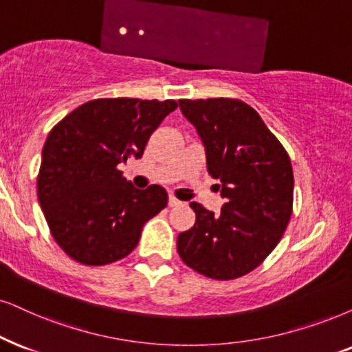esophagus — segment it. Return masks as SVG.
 <instances>
[{"label": "esophagus", "instance_id": "obj_1", "mask_svg": "<svg viewBox=\"0 0 352 352\" xmlns=\"http://www.w3.org/2000/svg\"><path fill=\"white\" fill-rule=\"evenodd\" d=\"M180 204H182V201H180V199H177L175 197L168 198V206H170V208H173V206H180Z\"/></svg>", "mask_w": 352, "mask_h": 352}]
</instances>
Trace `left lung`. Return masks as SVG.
<instances>
[{"mask_svg": "<svg viewBox=\"0 0 352 352\" xmlns=\"http://www.w3.org/2000/svg\"><path fill=\"white\" fill-rule=\"evenodd\" d=\"M197 128L206 167L226 198L221 214L190 203L197 222L179 234L184 263L214 279L255 270L281 240L292 214L291 159L250 105L234 99L179 100Z\"/></svg>", "mask_w": 352, "mask_h": 352, "instance_id": "obj_1", "label": "left lung"}]
</instances>
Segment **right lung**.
Returning a JSON list of instances; mask_svg holds the SVG:
<instances>
[{
  "label": "right lung",
  "instance_id": "add662e5",
  "mask_svg": "<svg viewBox=\"0 0 352 352\" xmlns=\"http://www.w3.org/2000/svg\"><path fill=\"white\" fill-rule=\"evenodd\" d=\"M175 100L97 99L78 107L48 135L37 179L38 203L65 253L107 265L135 250L146 221L167 206L161 185L138 190L118 170L143 157Z\"/></svg>",
  "mask_w": 352,
  "mask_h": 352
}]
</instances>
